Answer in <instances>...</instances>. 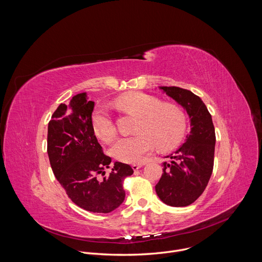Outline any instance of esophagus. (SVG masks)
Instances as JSON below:
<instances>
[{"label": "esophagus", "mask_w": 262, "mask_h": 262, "mask_svg": "<svg viewBox=\"0 0 262 262\" xmlns=\"http://www.w3.org/2000/svg\"><path fill=\"white\" fill-rule=\"evenodd\" d=\"M142 166H143V164H133V165H132V167H133V169H134L135 171L138 170V169H140Z\"/></svg>", "instance_id": "esophagus-1"}]
</instances>
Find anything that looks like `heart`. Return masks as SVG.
Listing matches in <instances>:
<instances>
[{
  "label": "heart",
  "instance_id": "heart-1",
  "mask_svg": "<svg viewBox=\"0 0 262 262\" xmlns=\"http://www.w3.org/2000/svg\"><path fill=\"white\" fill-rule=\"evenodd\" d=\"M117 105L138 117L134 136L120 138L112 147L114 157L125 163H140L155 145L161 150L172 148L183 137L186 117L177 104L161 102L155 96L130 92L116 100ZM94 134L103 142L114 140L116 130L105 107L94 108L91 116Z\"/></svg>",
  "mask_w": 262,
  "mask_h": 262
}]
</instances>
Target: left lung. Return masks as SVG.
<instances>
[{
  "mask_svg": "<svg viewBox=\"0 0 262 262\" xmlns=\"http://www.w3.org/2000/svg\"><path fill=\"white\" fill-rule=\"evenodd\" d=\"M182 105L191 119V134L168 156L156 192L167 205L180 207L195 202L204 192L213 169L215 133L211 115L199 96L179 87H161Z\"/></svg>",
  "mask_w": 262,
  "mask_h": 262,
  "instance_id": "left-lung-1",
  "label": "left lung"
}]
</instances>
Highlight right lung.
Masks as SVG:
<instances>
[{
    "label": "right lung",
    "instance_id": "add662e5",
    "mask_svg": "<svg viewBox=\"0 0 262 262\" xmlns=\"http://www.w3.org/2000/svg\"><path fill=\"white\" fill-rule=\"evenodd\" d=\"M94 101L86 93L61 103L48 126V155L52 170L68 198L81 208L107 213L123 202V180L134 173L116 162L110 175L98 178L112 159L103 154L91 124Z\"/></svg>",
    "mask_w": 262,
    "mask_h": 262
}]
</instances>
